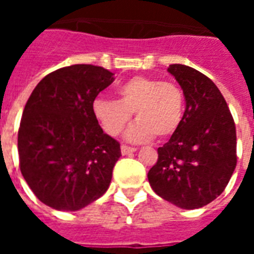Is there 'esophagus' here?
<instances>
[{
  "mask_svg": "<svg viewBox=\"0 0 254 254\" xmlns=\"http://www.w3.org/2000/svg\"><path fill=\"white\" fill-rule=\"evenodd\" d=\"M134 151H137V147L127 146V145H121V153H123V155L131 154V153H134Z\"/></svg>",
  "mask_w": 254,
  "mask_h": 254,
  "instance_id": "esophagus-1",
  "label": "esophagus"
}]
</instances>
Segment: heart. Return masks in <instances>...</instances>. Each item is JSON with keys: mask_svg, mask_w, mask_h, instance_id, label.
Masks as SVG:
<instances>
[{"mask_svg": "<svg viewBox=\"0 0 254 254\" xmlns=\"http://www.w3.org/2000/svg\"><path fill=\"white\" fill-rule=\"evenodd\" d=\"M119 100L97 97L92 112L109 135H119L130 121L133 112L137 123L127 131L134 142L167 138L178 130L183 119L185 95L175 83L155 77L134 76L120 85Z\"/></svg>", "mask_w": 254, "mask_h": 254, "instance_id": "b5f03b06", "label": "heart"}]
</instances>
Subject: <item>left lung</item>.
I'll list each match as a JSON object with an SVG mask.
<instances>
[{"label": "left lung", "instance_id": "1", "mask_svg": "<svg viewBox=\"0 0 254 254\" xmlns=\"http://www.w3.org/2000/svg\"><path fill=\"white\" fill-rule=\"evenodd\" d=\"M186 99L178 130L158 147L147 179L154 192L185 209L204 207L220 195L236 167V127L211 79L185 64L167 68Z\"/></svg>", "mask_w": 254, "mask_h": 254}]
</instances>
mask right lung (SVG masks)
<instances>
[{
  "mask_svg": "<svg viewBox=\"0 0 254 254\" xmlns=\"http://www.w3.org/2000/svg\"><path fill=\"white\" fill-rule=\"evenodd\" d=\"M115 73L73 64L49 73L34 88L18 130L19 169L35 196L54 209L77 211L107 192L121 157L92 104Z\"/></svg>",
  "mask_w": 254,
  "mask_h": 254,
  "instance_id": "obj_1",
  "label": "right lung"
}]
</instances>
